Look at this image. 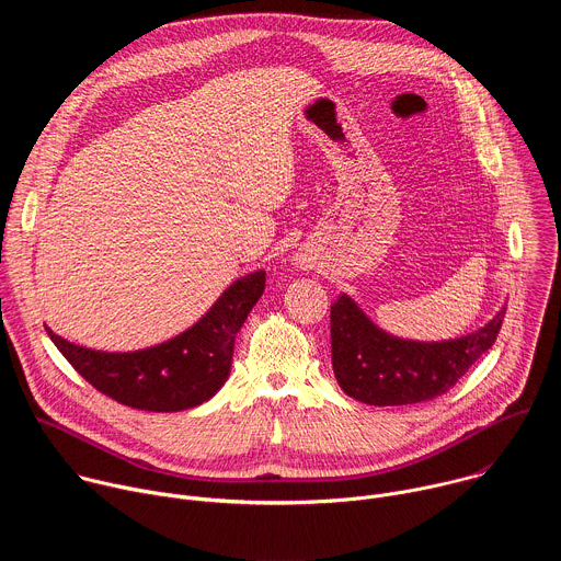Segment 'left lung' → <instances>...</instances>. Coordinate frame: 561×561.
Listing matches in <instances>:
<instances>
[{
	"label": "left lung",
	"mask_w": 561,
	"mask_h": 561,
	"mask_svg": "<svg viewBox=\"0 0 561 561\" xmlns=\"http://www.w3.org/2000/svg\"><path fill=\"white\" fill-rule=\"evenodd\" d=\"M506 306L457 340L417 342L386 333L342 293L331 306L333 370L342 390L370 407L420 404L444 394L497 340Z\"/></svg>",
	"instance_id": "left-lung-1"
}]
</instances>
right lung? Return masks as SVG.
Wrapping results in <instances>:
<instances>
[{"label":"right lung","mask_w":561,"mask_h":561,"mask_svg":"<svg viewBox=\"0 0 561 561\" xmlns=\"http://www.w3.org/2000/svg\"><path fill=\"white\" fill-rule=\"evenodd\" d=\"M266 271L234 279L184 333L139 351L108 353L72 344L48 327V337L72 368L115 402L178 413L195 409L226 383L237 333L264 293Z\"/></svg>","instance_id":"add662e5"}]
</instances>
